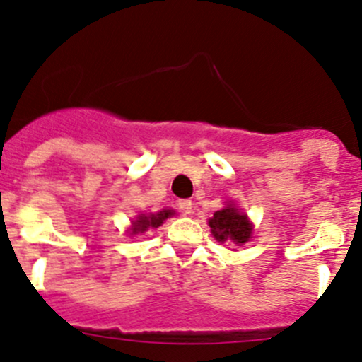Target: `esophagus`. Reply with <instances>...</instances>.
Masks as SVG:
<instances>
[{"mask_svg": "<svg viewBox=\"0 0 362 362\" xmlns=\"http://www.w3.org/2000/svg\"><path fill=\"white\" fill-rule=\"evenodd\" d=\"M180 211L182 214H192L193 213V202L192 200H180Z\"/></svg>", "mask_w": 362, "mask_h": 362, "instance_id": "34e87169", "label": "esophagus"}]
</instances>
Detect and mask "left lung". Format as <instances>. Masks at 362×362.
<instances>
[{"instance_id": "left-lung-1", "label": "left lung", "mask_w": 362, "mask_h": 362, "mask_svg": "<svg viewBox=\"0 0 362 362\" xmlns=\"http://www.w3.org/2000/svg\"><path fill=\"white\" fill-rule=\"evenodd\" d=\"M211 234L220 243L232 241L241 246L252 239L253 225L245 213L238 209L235 204H227L223 209L216 211L209 220Z\"/></svg>"}]
</instances>
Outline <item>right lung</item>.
Wrapping results in <instances>:
<instances>
[{"label":"right lung","mask_w":362,"mask_h":362,"mask_svg":"<svg viewBox=\"0 0 362 362\" xmlns=\"http://www.w3.org/2000/svg\"><path fill=\"white\" fill-rule=\"evenodd\" d=\"M174 214L173 209H162L158 213H149V214H139L137 220L132 223V235L134 234H142L148 228H158L167 218H170Z\"/></svg>","instance_id":"obj_1"}]
</instances>
